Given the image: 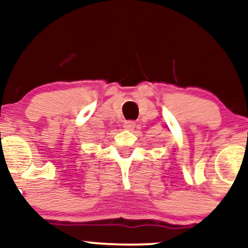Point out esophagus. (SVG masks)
I'll return each instance as SVG.
<instances>
[{"label": "esophagus", "mask_w": 248, "mask_h": 248, "mask_svg": "<svg viewBox=\"0 0 248 248\" xmlns=\"http://www.w3.org/2000/svg\"><path fill=\"white\" fill-rule=\"evenodd\" d=\"M135 126H136V124L134 121H124V128L126 130H133L134 128H135Z\"/></svg>", "instance_id": "1"}]
</instances>
